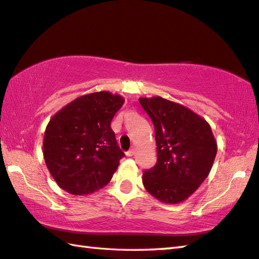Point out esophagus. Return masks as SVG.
<instances>
[{"mask_svg": "<svg viewBox=\"0 0 259 259\" xmlns=\"http://www.w3.org/2000/svg\"><path fill=\"white\" fill-rule=\"evenodd\" d=\"M136 154V149L135 148H131L129 151H126V156H129V157H131V156H134Z\"/></svg>", "mask_w": 259, "mask_h": 259, "instance_id": "34e87169", "label": "esophagus"}]
</instances>
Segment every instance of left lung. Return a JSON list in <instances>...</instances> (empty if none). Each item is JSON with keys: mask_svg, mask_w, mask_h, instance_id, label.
Returning a JSON list of instances; mask_svg holds the SVG:
<instances>
[{"mask_svg": "<svg viewBox=\"0 0 259 259\" xmlns=\"http://www.w3.org/2000/svg\"><path fill=\"white\" fill-rule=\"evenodd\" d=\"M155 128L157 163L143 175L149 194L177 204L199 189L217 155V140L206 120L180 103L160 96L139 98Z\"/></svg>", "mask_w": 259, "mask_h": 259, "instance_id": "obj_1", "label": "left lung"}]
</instances>
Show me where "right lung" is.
Instances as JSON below:
<instances>
[{"instance_id":"right-lung-1","label":"right lung","mask_w":259,"mask_h":259,"mask_svg":"<svg viewBox=\"0 0 259 259\" xmlns=\"http://www.w3.org/2000/svg\"><path fill=\"white\" fill-rule=\"evenodd\" d=\"M123 103L121 95L101 91L79 96L52 116L42 153L60 189L86 195L112 179L124 154L116 145L111 121Z\"/></svg>"}]
</instances>
